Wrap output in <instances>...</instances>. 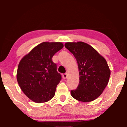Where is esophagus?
I'll list each match as a JSON object with an SVG mask.
<instances>
[{
	"instance_id": "esophagus-1",
	"label": "esophagus",
	"mask_w": 127,
	"mask_h": 127,
	"mask_svg": "<svg viewBox=\"0 0 127 127\" xmlns=\"http://www.w3.org/2000/svg\"><path fill=\"white\" fill-rule=\"evenodd\" d=\"M62 77H63V78L64 79H66L67 77V73H65V74H62Z\"/></svg>"
}]
</instances>
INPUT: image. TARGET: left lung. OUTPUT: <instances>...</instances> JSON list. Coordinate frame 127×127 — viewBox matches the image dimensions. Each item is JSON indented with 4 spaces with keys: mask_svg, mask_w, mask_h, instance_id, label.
Masks as SVG:
<instances>
[{
    "mask_svg": "<svg viewBox=\"0 0 127 127\" xmlns=\"http://www.w3.org/2000/svg\"><path fill=\"white\" fill-rule=\"evenodd\" d=\"M65 47L77 61L79 84L70 94L76 100L89 102L101 95L109 83L110 70L106 61L95 48L83 41L67 42Z\"/></svg>",
    "mask_w": 127,
    "mask_h": 127,
    "instance_id": "obj_1",
    "label": "left lung"
}]
</instances>
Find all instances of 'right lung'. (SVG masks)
<instances>
[{
	"label": "right lung",
	"mask_w": 127,
	"mask_h": 127,
	"mask_svg": "<svg viewBox=\"0 0 127 127\" xmlns=\"http://www.w3.org/2000/svg\"><path fill=\"white\" fill-rule=\"evenodd\" d=\"M63 47L61 42H43L21 60L17 81L22 92L34 102L44 103L54 96L61 76L52 58Z\"/></svg>",
	"instance_id": "obj_1"
}]
</instances>
